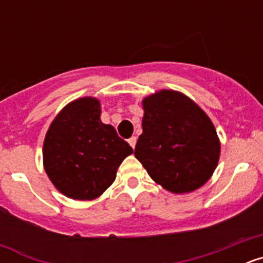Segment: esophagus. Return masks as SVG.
<instances>
[{
	"label": "esophagus",
	"mask_w": 263,
	"mask_h": 263,
	"mask_svg": "<svg viewBox=\"0 0 263 263\" xmlns=\"http://www.w3.org/2000/svg\"><path fill=\"white\" fill-rule=\"evenodd\" d=\"M127 142H129V145L132 146V147H136V143H137V137H130L129 139H127Z\"/></svg>",
	"instance_id": "esophagus-1"
}]
</instances>
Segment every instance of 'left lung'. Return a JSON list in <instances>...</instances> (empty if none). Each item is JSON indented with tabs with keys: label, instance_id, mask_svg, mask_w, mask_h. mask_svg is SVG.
Here are the masks:
<instances>
[{
	"label": "left lung",
	"instance_id": "left-lung-1",
	"mask_svg": "<svg viewBox=\"0 0 263 263\" xmlns=\"http://www.w3.org/2000/svg\"><path fill=\"white\" fill-rule=\"evenodd\" d=\"M142 134L134 155L167 191L197 190L212 176L220 141L210 117L175 90H160L142 101Z\"/></svg>",
	"mask_w": 263,
	"mask_h": 263
}]
</instances>
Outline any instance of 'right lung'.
<instances>
[{"label": "right lung", "instance_id": "add662e5", "mask_svg": "<svg viewBox=\"0 0 263 263\" xmlns=\"http://www.w3.org/2000/svg\"><path fill=\"white\" fill-rule=\"evenodd\" d=\"M99 100L84 97L68 104L52 121L45 143L43 163L62 194L92 200L115 182L122 160L133 153L111 125L100 120Z\"/></svg>", "mask_w": 263, "mask_h": 263}]
</instances>
